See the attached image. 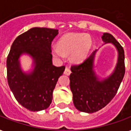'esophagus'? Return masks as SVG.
<instances>
[{"instance_id": "esophagus-1", "label": "esophagus", "mask_w": 131, "mask_h": 131, "mask_svg": "<svg viewBox=\"0 0 131 131\" xmlns=\"http://www.w3.org/2000/svg\"><path fill=\"white\" fill-rule=\"evenodd\" d=\"M71 72V70L69 69V68L67 67H66L65 69H64V73L66 74V75H70Z\"/></svg>"}]
</instances>
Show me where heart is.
Returning <instances> with one entry per match:
<instances>
[{"label": "heart", "mask_w": 131, "mask_h": 131, "mask_svg": "<svg viewBox=\"0 0 131 131\" xmlns=\"http://www.w3.org/2000/svg\"><path fill=\"white\" fill-rule=\"evenodd\" d=\"M91 47L90 36L83 33H68L59 39L58 47H53L52 52L56 58L60 59L71 54V60L80 63L87 58Z\"/></svg>", "instance_id": "1"}]
</instances>
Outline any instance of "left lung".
I'll list each match as a JSON object with an SVG mask.
<instances>
[{
	"instance_id": "obj_1",
	"label": "left lung",
	"mask_w": 131,
	"mask_h": 131,
	"mask_svg": "<svg viewBox=\"0 0 131 131\" xmlns=\"http://www.w3.org/2000/svg\"><path fill=\"white\" fill-rule=\"evenodd\" d=\"M105 43H112L118 51V61L110 77L99 80L93 70L96 51L83 62L71 67L70 88L73 104L81 112L92 113L102 109L116 95L125 74L124 51L121 44L110 33L102 36Z\"/></svg>"
}]
</instances>
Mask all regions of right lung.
Here are the masks:
<instances>
[{"label":"right lung","mask_w":131,"mask_h":131,"mask_svg":"<svg viewBox=\"0 0 131 131\" xmlns=\"http://www.w3.org/2000/svg\"><path fill=\"white\" fill-rule=\"evenodd\" d=\"M58 30L32 28L14 41L7 58V75L10 90L16 101L31 111L46 109L51 105L53 92L64 66L52 63L51 43ZM28 53L34 58L35 69L30 74L22 72L18 58Z\"/></svg>","instance_id":"add662e5"}]
</instances>
